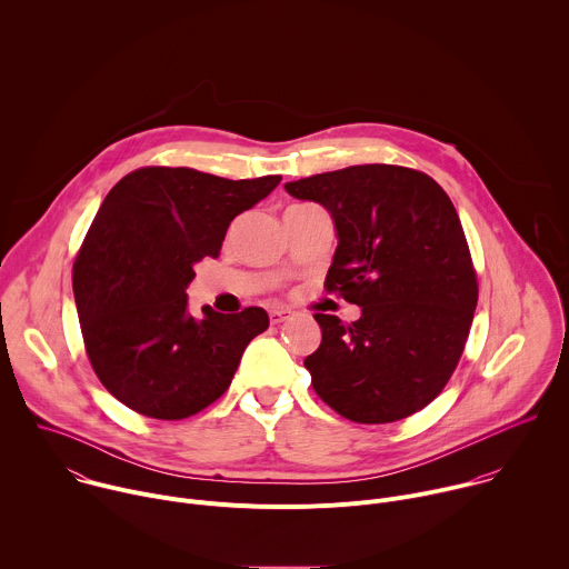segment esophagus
<instances>
[{"instance_id": "esophagus-1", "label": "esophagus", "mask_w": 569, "mask_h": 569, "mask_svg": "<svg viewBox=\"0 0 569 569\" xmlns=\"http://www.w3.org/2000/svg\"><path fill=\"white\" fill-rule=\"evenodd\" d=\"M290 315H292L290 308H279V306H277V308H270V321H272V323H281V321H286Z\"/></svg>"}]
</instances>
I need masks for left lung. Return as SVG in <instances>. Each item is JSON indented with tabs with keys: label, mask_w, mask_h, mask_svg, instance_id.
<instances>
[{
	"label": "left lung",
	"mask_w": 569,
	"mask_h": 569,
	"mask_svg": "<svg viewBox=\"0 0 569 569\" xmlns=\"http://www.w3.org/2000/svg\"><path fill=\"white\" fill-rule=\"evenodd\" d=\"M328 210L337 250L326 290L361 308L343 326L317 312L306 357L315 393L359 425L398 422L433 402L465 350L478 279L458 212L427 173L352 164L286 182Z\"/></svg>",
	"instance_id": "1"
}]
</instances>
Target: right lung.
<instances>
[{
    "mask_svg": "<svg viewBox=\"0 0 569 569\" xmlns=\"http://www.w3.org/2000/svg\"><path fill=\"white\" fill-rule=\"evenodd\" d=\"M281 176L230 180L189 167H142L113 184L73 263L89 361L131 411L182 420L230 387L246 346L268 328L263 308H187L203 257L217 259L234 217Z\"/></svg>",
    "mask_w": 569,
    "mask_h": 569,
    "instance_id": "obj_1",
    "label": "right lung"
}]
</instances>
